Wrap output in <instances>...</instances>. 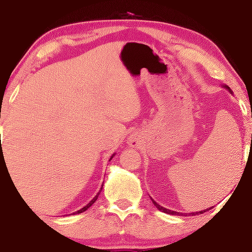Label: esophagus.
Returning <instances> with one entry per match:
<instances>
[{
  "label": "esophagus",
  "instance_id": "34e87169",
  "mask_svg": "<svg viewBox=\"0 0 252 252\" xmlns=\"http://www.w3.org/2000/svg\"><path fill=\"white\" fill-rule=\"evenodd\" d=\"M132 143H133V145H136V142H135V141H132Z\"/></svg>",
  "mask_w": 252,
  "mask_h": 252
}]
</instances>
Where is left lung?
<instances>
[{
	"label": "left lung",
	"instance_id": "obj_1",
	"mask_svg": "<svg viewBox=\"0 0 252 252\" xmlns=\"http://www.w3.org/2000/svg\"><path fill=\"white\" fill-rule=\"evenodd\" d=\"M223 88H226V89L229 91V93H231L233 94V91L230 90V88L228 87V86H223ZM152 199V201H153V204L155 205V207L158 208V211H161V212H163V213H166V214H171V215H178V217H182V215H184V217H188V215H195V214H202V213H205V212H207L208 210H211L212 207H210V208H206V210H202V211H199V212H193V213H181V212H176V211H171V210H168V208H164V207H162L161 205H158V202H156L154 199L153 198H150Z\"/></svg>",
	"mask_w": 252,
	"mask_h": 252
}]
</instances>
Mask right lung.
<instances>
[{"label": "right lung", "mask_w": 252, "mask_h": 252, "mask_svg": "<svg viewBox=\"0 0 252 252\" xmlns=\"http://www.w3.org/2000/svg\"><path fill=\"white\" fill-rule=\"evenodd\" d=\"M114 155H116V154H113L112 156H111V158H110V161H111V159H112V158H113V156H114ZM102 189H103V186H102V188H100V190H99V192H100V191H102ZM99 192H98V193H97L96 195H94V197L93 198V200H90V202H89V204H88V205H86V206H84V207H83V208H81V210H78V211H76V212H74V213H71V215H75V214H80V213H83V212H86V211L88 210V208H89V207H90V206H91V205H93V204H94V202L97 200V199H98V195H99Z\"/></svg>", "instance_id": "obj_1"}]
</instances>
